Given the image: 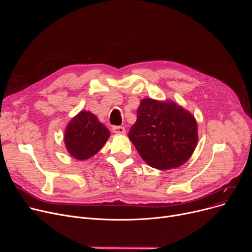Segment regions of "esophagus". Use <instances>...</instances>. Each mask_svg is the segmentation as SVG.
Masks as SVG:
<instances>
[{
    "label": "esophagus",
    "mask_w": 252,
    "mask_h": 252,
    "mask_svg": "<svg viewBox=\"0 0 252 252\" xmlns=\"http://www.w3.org/2000/svg\"><path fill=\"white\" fill-rule=\"evenodd\" d=\"M112 131L114 134H117V135H125L126 134V128L124 126H115L112 127Z\"/></svg>",
    "instance_id": "1"
}]
</instances>
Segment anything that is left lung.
<instances>
[{
	"mask_svg": "<svg viewBox=\"0 0 252 252\" xmlns=\"http://www.w3.org/2000/svg\"><path fill=\"white\" fill-rule=\"evenodd\" d=\"M128 138L150 166L176 168L186 162L196 148L197 123L189 111L173 101L145 98Z\"/></svg>",
	"mask_w": 252,
	"mask_h": 252,
	"instance_id": "1",
	"label": "left lung"
}]
</instances>
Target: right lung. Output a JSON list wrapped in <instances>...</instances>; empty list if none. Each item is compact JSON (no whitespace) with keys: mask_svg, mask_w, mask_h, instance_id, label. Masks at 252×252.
I'll list each match as a JSON object with an SVG mask.
<instances>
[{"mask_svg":"<svg viewBox=\"0 0 252 252\" xmlns=\"http://www.w3.org/2000/svg\"><path fill=\"white\" fill-rule=\"evenodd\" d=\"M110 137V131L99 122L96 115L82 110L65 129L64 143L68 153L77 160L94 156Z\"/></svg>","mask_w":252,"mask_h":252,"instance_id":"obj_1","label":"right lung"}]
</instances>
